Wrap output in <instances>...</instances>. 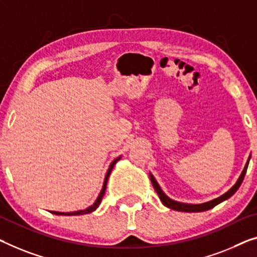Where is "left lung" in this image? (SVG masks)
Segmentation results:
<instances>
[{"mask_svg":"<svg viewBox=\"0 0 257 257\" xmlns=\"http://www.w3.org/2000/svg\"><path fill=\"white\" fill-rule=\"evenodd\" d=\"M249 159H250V156H249V158H248V160H247L246 165H244L242 173H241V175L239 177L238 181L235 182V185L233 186L231 189H229L228 191H226V193H225V194L221 195V196L214 198V200H212V201L202 203V204H187V203H181V202H177V201L172 200V198L168 197L167 195L162 190V188H160V186L158 185V182L156 181L155 177H153L151 173H150V180H151V182H152L153 188H155V190L157 191V194H158L160 201H162L163 204L165 205V206H167V208H170L172 210H177V211H183V212H202V211H206V210L212 209L213 206H216L217 204H219V203H221L223 201L227 200V198L231 197L232 195L234 194L235 191L239 189V187L241 186V183H242V181H243L244 175H246L248 164H249Z\"/></svg>","mask_w":257,"mask_h":257,"instance_id":"left-lung-1","label":"left lung"}]
</instances>
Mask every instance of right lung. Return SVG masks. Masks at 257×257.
Here are the masks:
<instances>
[{
  "label": "right lung",
  "mask_w": 257,
  "mask_h": 257,
  "mask_svg": "<svg viewBox=\"0 0 257 257\" xmlns=\"http://www.w3.org/2000/svg\"><path fill=\"white\" fill-rule=\"evenodd\" d=\"M120 158H121V157H117V158L114 159L113 162H112V164H110V165H109L108 171H107V173H106V177H105V180H104V185H102V189L100 191V194H99L98 198H97V200H95V202L91 206H89V208H86L85 210H79V211H74V212H57V211H51V212L54 213V214H59V216H61V214H63V216H79V214H85V213H90L92 211H94V210L99 206V204H100L102 197H104L105 190H106V186H107V180H108V178H109L110 172H112L114 165H115V164L117 163V160H120Z\"/></svg>",
  "instance_id": "1"
}]
</instances>
